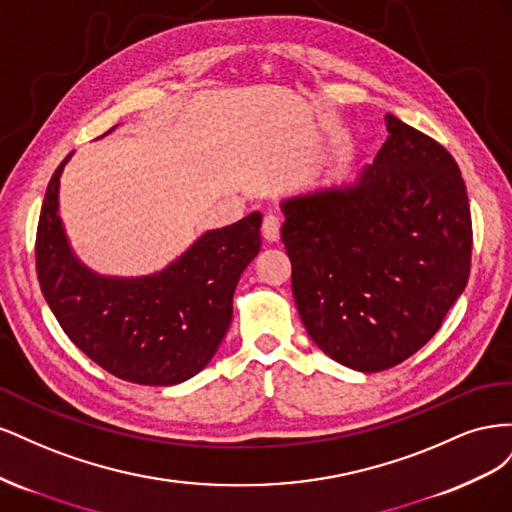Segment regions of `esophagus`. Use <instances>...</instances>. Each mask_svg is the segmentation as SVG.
I'll list each match as a JSON object with an SVG mask.
<instances>
[{"instance_id": "1", "label": "esophagus", "mask_w": 512, "mask_h": 512, "mask_svg": "<svg viewBox=\"0 0 512 512\" xmlns=\"http://www.w3.org/2000/svg\"><path fill=\"white\" fill-rule=\"evenodd\" d=\"M280 228H282V220L277 215H265L262 220V235H265L267 241H277L280 239Z\"/></svg>"}]
</instances>
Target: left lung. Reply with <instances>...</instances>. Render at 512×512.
<instances>
[{"label": "left lung", "instance_id": "1", "mask_svg": "<svg viewBox=\"0 0 512 512\" xmlns=\"http://www.w3.org/2000/svg\"><path fill=\"white\" fill-rule=\"evenodd\" d=\"M359 181L282 203L292 294L314 344L359 371L404 363L442 327L472 262L461 170L438 141L386 115Z\"/></svg>", "mask_w": 512, "mask_h": 512}]
</instances>
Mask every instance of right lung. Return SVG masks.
Returning <instances> with one entry per match:
<instances>
[{
    "instance_id": "obj_1",
    "label": "right lung",
    "mask_w": 512,
    "mask_h": 512,
    "mask_svg": "<svg viewBox=\"0 0 512 512\" xmlns=\"http://www.w3.org/2000/svg\"><path fill=\"white\" fill-rule=\"evenodd\" d=\"M57 166L36 232L46 303L72 344L121 380L170 386L196 376L232 320V294L260 250L258 211L200 237L164 271L136 280L89 271L70 252L57 215Z\"/></svg>"
}]
</instances>
